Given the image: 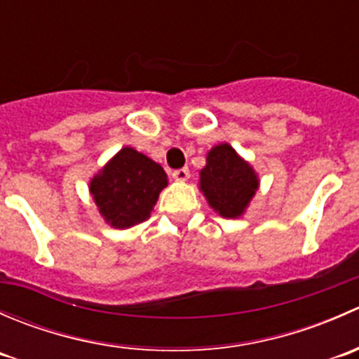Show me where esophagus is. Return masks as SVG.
<instances>
[{
	"instance_id": "esophagus-1",
	"label": "esophagus",
	"mask_w": 359,
	"mask_h": 359,
	"mask_svg": "<svg viewBox=\"0 0 359 359\" xmlns=\"http://www.w3.org/2000/svg\"><path fill=\"white\" fill-rule=\"evenodd\" d=\"M189 168H179V170H173L172 177L177 180V182H186L189 179Z\"/></svg>"
}]
</instances>
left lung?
Returning a JSON list of instances; mask_svg holds the SVG:
<instances>
[{
    "instance_id": "8db88e82",
    "label": "left lung",
    "mask_w": 359,
    "mask_h": 359,
    "mask_svg": "<svg viewBox=\"0 0 359 359\" xmlns=\"http://www.w3.org/2000/svg\"><path fill=\"white\" fill-rule=\"evenodd\" d=\"M200 189L220 217L238 219L255 196L259 177L229 144H219L206 154V165L200 172Z\"/></svg>"
}]
</instances>
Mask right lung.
<instances>
[{"label":"right lung","mask_w":359,"mask_h":359,"mask_svg":"<svg viewBox=\"0 0 359 359\" xmlns=\"http://www.w3.org/2000/svg\"><path fill=\"white\" fill-rule=\"evenodd\" d=\"M168 177L156 161L133 147H123L90 180V193L100 215L116 229L149 219Z\"/></svg>","instance_id":"add662e5"}]
</instances>
